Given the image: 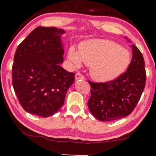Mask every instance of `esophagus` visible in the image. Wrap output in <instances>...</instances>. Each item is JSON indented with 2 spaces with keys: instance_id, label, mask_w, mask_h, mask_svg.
<instances>
[{
  "instance_id": "esophagus-1",
  "label": "esophagus",
  "mask_w": 156,
  "mask_h": 156,
  "mask_svg": "<svg viewBox=\"0 0 156 156\" xmlns=\"http://www.w3.org/2000/svg\"><path fill=\"white\" fill-rule=\"evenodd\" d=\"M75 80H84V76L82 75L81 73H76L75 75Z\"/></svg>"
}]
</instances>
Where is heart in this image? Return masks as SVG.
<instances>
[{"instance_id":"b5f03b06","label":"heart","mask_w":156,"mask_h":156,"mask_svg":"<svg viewBox=\"0 0 156 156\" xmlns=\"http://www.w3.org/2000/svg\"><path fill=\"white\" fill-rule=\"evenodd\" d=\"M68 59L75 67L82 61L89 66L90 75L98 82L105 83L121 76L129 67L131 54L126 49L107 40H91L81 44L79 52L71 47Z\"/></svg>"}]
</instances>
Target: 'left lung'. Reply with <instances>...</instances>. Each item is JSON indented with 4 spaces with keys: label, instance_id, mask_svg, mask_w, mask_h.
Listing matches in <instances>:
<instances>
[{
    "label": "left lung",
    "instance_id": "obj_1",
    "mask_svg": "<svg viewBox=\"0 0 156 156\" xmlns=\"http://www.w3.org/2000/svg\"><path fill=\"white\" fill-rule=\"evenodd\" d=\"M131 48L133 55L126 72L111 82H89L91 89L88 107L98 120L112 121L126 117L141 97L146 80L144 59L137 47L131 44Z\"/></svg>",
    "mask_w": 156,
    "mask_h": 156
}]
</instances>
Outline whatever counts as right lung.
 <instances>
[{
  "instance_id": "add662e5",
  "label": "right lung",
  "mask_w": 156,
  "mask_h": 156,
  "mask_svg": "<svg viewBox=\"0 0 156 156\" xmlns=\"http://www.w3.org/2000/svg\"><path fill=\"white\" fill-rule=\"evenodd\" d=\"M62 29L37 27L19 44L12 67V83L22 107L30 114L48 117L63 106L75 74L61 67Z\"/></svg>"
}]
</instances>
